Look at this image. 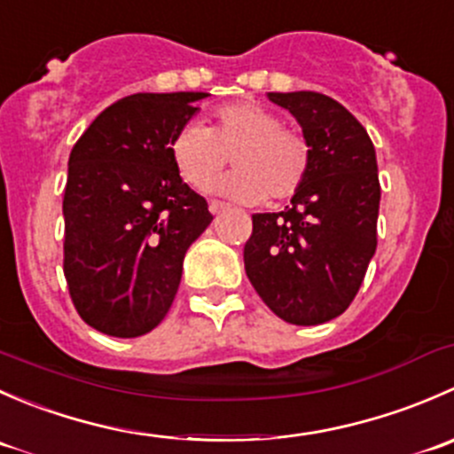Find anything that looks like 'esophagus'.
Segmentation results:
<instances>
[{
  "label": "esophagus",
  "instance_id": "34e87169",
  "mask_svg": "<svg viewBox=\"0 0 454 454\" xmlns=\"http://www.w3.org/2000/svg\"><path fill=\"white\" fill-rule=\"evenodd\" d=\"M228 208V204H223V201H217V200H213L208 204V210L213 215H217V213H222V210H226Z\"/></svg>",
  "mask_w": 454,
  "mask_h": 454
}]
</instances>
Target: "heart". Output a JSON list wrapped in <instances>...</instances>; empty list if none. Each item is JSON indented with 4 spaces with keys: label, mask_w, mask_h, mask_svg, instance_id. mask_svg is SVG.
<instances>
[{
    "label": "heart",
    "mask_w": 454,
    "mask_h": 454,
    "mask_svg": "<svg viewBox=\"0 0 454 454\" xmlns=\"http://www.w3.org/2000/svg\"><path fill=\"white\" fill-rule=\"evenodd\" d=\"M238 168L215 183L227 155ZM171 160L186 184L210 193L248 201H281L303 186L309 171V145L296 131L254 103H231L215 109L208 127L186 122L171 138Z\"/></svg>",
    "instance_id": "1"
}]
</instances>
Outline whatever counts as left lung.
Instances as JSON below:
<instances>
[{
    "label": "left lung",
    "instance_id": "8db88e82",
    "mask_svg": "<svg viewBox=\"0 0 454 454\" xmlns=\"http://www.w3.org/2000/svg\"><path fill=\"white\" fill-rule=\"evenodd\" d=\"M303 127L309 171L281 213L253 215L246 274L292 325H320L351 305L378 246L380 180L367 129L318 91H270Z\"/></svg>",
    "mask_w": 454,
    "mask_h": 454
}]
</instances>
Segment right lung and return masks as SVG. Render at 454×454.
<instances>
[{
    "mask_svg": "<svg viewBox=\"0 0 454 454\" xmlns=\"http://www.w3.org/2000/svg\"><path fill=\"white\" fill-rule=\"evenodd\" d=\"M204 91L131 94L76 140L63 195V274L76 312L116 338L145 336L171 309L186 250L213 215L171 160Z\"/></svg>",
    "mask_w": 454,
    "mask_h": 454,
    "instance_id": "1",
    "label": "right lung"
}]
</instances>
